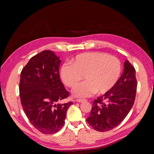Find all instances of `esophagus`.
<instances>
[{
    "instance_id": "obj_1",
    "label": "esophagus",
    "mask_w": 154,
    "mask_h": 154,
    "mask_svg": "<svg viewBox=\"0 0 154 154\" xmlns=\"http://www.w3.org/2000/svg\"><path fill=\"white\" fill-rule=\"evenodd\" d=\"M75 101H76V102H85V99H77V100Z\"/></svg>"
}]
</instances>
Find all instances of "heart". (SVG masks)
<instances>
[{"label": "heart", "instance_id": "heart-1", "mask_svg": "<svg viewBox=\"0 0 154 154\" xmlns=\"http://www.w3.org/2000/svg\"><path fill=\"white\" fill-rule=\"evenodd\" d=\"M121 72L119 60L102 52H85L75 57L71 64H63L60 76L63 83L74 88L82 79L85 81L78 85L73 94L78 97H86L93 93L108 92L119 80Z\"/></svg>", "mask_w": 154, "mask_h": 154}]
</instances>
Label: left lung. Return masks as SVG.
<instances>
[{
  "label": "left lung",
  "mask_w": 154,
  "mask_h": 154,
  "mask_svg": "<svg viewBox=\"0 0 154 154\" xmlns=\"http://www.w3.org/2000/svg\"><path fill=\"white\" fill-rule=\"evenodd\" d=\"M135 69L126 60L124 71L113 87L92 103L87 122L94 130L106 132L117 127L127 116L135 100Z\"/></svg>",
  "instance_id": "8db88e82"
}]
</instances>
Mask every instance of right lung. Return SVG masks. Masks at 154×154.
I'll use <instances>...</instances> for the list:
<instances>
[{"instance_id":"obj_1","label":"right lung","mask_w":154,"mask_h":154,"mask_svg":"<svg viewBox=\"0 0 154 154\" xmlns=\"http://www.w3.org/2000/svg\"><path fill=\"white\" fill-rule=\"evenodd\" d=\"M61 60L50 50L30 59L21 72L20 96L22 108L35 129L45 134L57 132L64 125L69 102L58 104L69 92L60 80Z\"/></svg>"}]
</instances>
